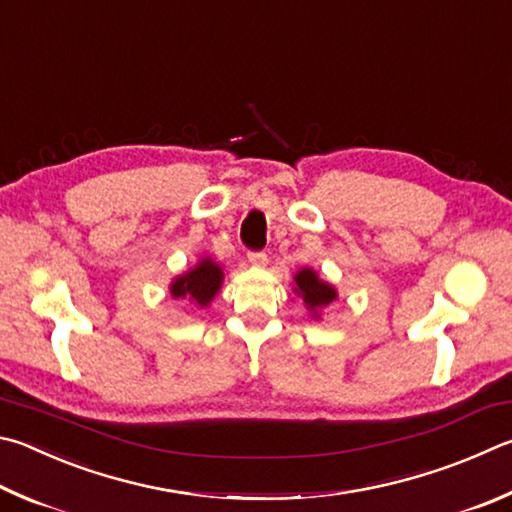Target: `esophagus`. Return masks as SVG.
Listing matches in <instances>:
<instances>
[{
  "instance_id": "obj_1",
  "label": "esophagus",
  "mask_w": 512,
  "mask_h": 512,
  "mask_svg": "<svg viewBox=\"0 0 512 512\" xmlns=\"http://www.w3.org/2000/svg\"><path fill=\"white\" fill-rule=\"evenodd\" d=\"M248 262L253 266H264L266 264V253H262V250H250Z\"/></svg>"
}]
</instances>
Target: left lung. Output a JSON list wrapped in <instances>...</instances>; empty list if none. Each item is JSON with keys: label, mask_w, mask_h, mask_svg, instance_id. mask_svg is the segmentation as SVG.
<instances>
[{"label": "left lung", "mask_w": 512, "mask_h": 512, "mask_svg": "<svg viewBox=\"0 0 512 512\" xmlns=\"http://www.w3.org/2000/svg\"><path fill=\"white\" fill-rule=\"evenodd\" d=\"M293 291L302 297L304 306L313 313V318H320V309L338 300V291L329 282L320 280V275L313 268H302L295 273Z\"/></svg>", "instance_id": "obj_1"}]
</instances>
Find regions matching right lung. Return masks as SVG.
<instances>
[{
    "label": "right lung",
    "instance_id": "1",
    "mask_svg": "<svg viewBox=\"0 0 512 512\" xmlns=\"http://www.w3.org/2000/svg\"><path fill=\"white\" fill-rule=\"evenodd\" d=\"M221 282H224V268H221L212 257H203L188 273L174 277L170 284V293L174 300L181 297V300L208 306L219 293Z\"/></svg>",
    "mask_w": 512,
    "mask_h": 512
}]
</instances>
